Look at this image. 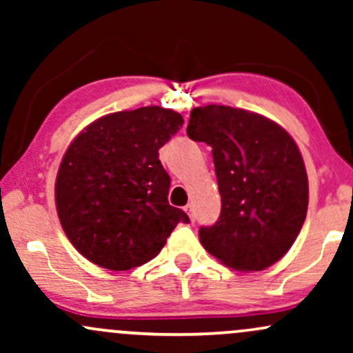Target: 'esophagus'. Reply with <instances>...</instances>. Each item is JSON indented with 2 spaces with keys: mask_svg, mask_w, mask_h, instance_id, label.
<instances>
[{
  "mask_svg": "<svg viewBox=\"0 0 353 353\" xmlns=\"http://www.w3.org/2000/svg\"><path fill=\"white\" fill-rule=\"evenodd\" d=\"M184 210H185V212L189 214L190 221H194V219H196V216H194V205H192V204H188V205H185Z\"/></svg>",
  "mask_w": 353,
  "mask_h": 353,
  "instance_id": "esophagus-1",
  "label": "esophagus"
}]
</instances>
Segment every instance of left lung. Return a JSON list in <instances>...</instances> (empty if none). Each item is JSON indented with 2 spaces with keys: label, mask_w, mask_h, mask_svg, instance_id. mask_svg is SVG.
I'll return each mask as SVG.
<instances>
[{
  "label": "left lung",
  "mask_w": 353,
  "mask_h": 353,
  "mask_svg": "<svg viewBox=\"0 0 353 353\" xmlns=\"http://www.w3.org/2000/svg\"><path fill=\"white\" fill-rule=\"evenodd\" d=\"M188 136L212 148L221 216L199 229L201 244L236 270H264L301 232L309 181L301 151L267 117L229 106L190 111Z\"/></svg>",
  "instance_id": "1"
}]
</instances>
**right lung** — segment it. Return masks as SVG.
I'll use <instances>...</instances> for the list:
<instances>
[{
  "mask_svg": "<svg viewBox=\"0 0 353 353\" xmlns=\"http://www.w3.org/2000/svg\"><path fill=\"white\" fill-rule=\"evenodd\" d=\"M184 124L159 106L112 112L72 141L56 179V208L71 244L88 261L129 270L161 252L182 209L169 205L171 177L159 149Z\"/></svg>",
  "mask_w": 353,
  "mask_h": 353,
  "instance_id": "add662e5",
  "label": "right lung"
}]
</instances>
